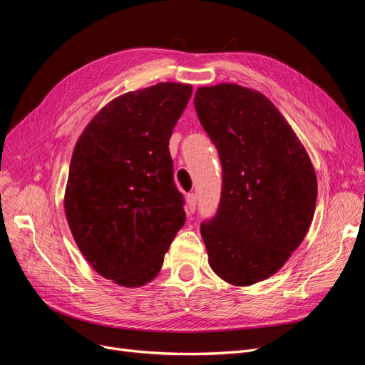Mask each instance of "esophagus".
<instances>
[{
    "label": "esophagus",
    "mask_w": 365,
    "mask_h": 365,
    "mask_svg": "<svg viewBox=\"0 0 365 365\" xmlns=\"http://www.w3.org/2000/svg\"><path fill=\"white\" fill-rule=\"evenodd\" d=\"M185 202H187V213H193L196 208V195L189 193L185 196Z\"/></svg>",
    "instance_id": "obj_1"
}]
</instances>
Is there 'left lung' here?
<instances>
[{"label": "left lung", "mask_w": 365, "mask_h": 365, "mask_svg": "<svg viewBox=\"0 0 365 365\" xmlns=\"http://www.w3.org/2000/svg\"><path fill=\"white\" fill-rule=\"evenodd\" d=\"M195 109L222 164L216 216L201 224L220 279L250 286L277 272L303 242L317 175L302 141L267 96L237 83L197 88Z\"/></svg>", "instance_id": "1"}]
</instances>
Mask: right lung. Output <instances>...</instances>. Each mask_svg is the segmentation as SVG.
Instances as JSON below:
<instances>
[{
  "instance_id": "add662e5",
  "label": "right lung",
  "mask_w": 365,
  "mask_h": 365,
  "mask_svg": "<svg viewBox=\"0 0 365 365\" xmlns=\"http://www.w3.org/2000/svg\"><path fill=\"white\" fill-rule=\"evenodd\" d=\"M190 96L192 85L173 82L121 94L76 143L65 216L86 262L120 286L155 279L185 222L169 140Z\"/></svg>"
}]
</instances>
